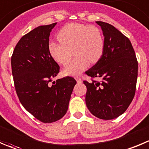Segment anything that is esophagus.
<instances>
[{
  "label": "esophagus",
  "mask_w": 149,
  "mask_h": 149,
  "mask_svg": "<svg viewBox=\"0 0 149 149\" xmlns=\"http://www.w3.org/2000/svg\"><path fill=\"white\" fill-rule=\"evenodd\" d=\"M74 78H75V80H77V83H81V82H82L81 77H80V76H76V77H74Z\"/></svg>",
  "instance_id": "esophagus-1"
}]
</instances>
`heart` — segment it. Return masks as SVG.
<instances>
[{
    "mask_svg": "<svg viewBox=\"0 0 149 149\" xmlns=\"http://www.w3.org/2000/svg\"><path fill=\"white\" fill-rule=\"evenodd\" d=\"M57 38L60 42L48 44V51L52 58L66 66L72 59V52L75 56L72 63L63 69L66 75H77L88 67L89 62L97 63L102 55L104 39L101 31L96 26L67 24L60 30Z\"/></svg>",
    "mask_w": 149,
    "mask_h": 149,
    "instance_id": "1",
    "label": "heart"
}]
</instances>
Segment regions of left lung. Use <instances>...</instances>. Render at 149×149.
Listing matches in <instances>:
<instances>
[{"mask_svg": "<svg viewBox=\"0 0 149 149\" xmlns=\"http://www.w3.org/2000/svg\"><path fill=\"white\" fill-rule=\"evenodd\" d=\"M96 22L103 31L104 49L100 60L86 72L91 77V82L83 81L87 88L86 103L93 116L110 120L123 114L134 98L138 63L127 36L110 24Z\"/></svg>", "mask_w": 149, "mask_h": 149, "instance_id": "obj_1", "label": "left lung"}]
</instances>
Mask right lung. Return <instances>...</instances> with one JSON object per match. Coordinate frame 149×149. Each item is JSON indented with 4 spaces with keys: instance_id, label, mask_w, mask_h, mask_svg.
Instances as JSON below:
<instances>
[{
    "instance_id": "add662e5",
    "label": "right lung",
    "mask_w": 149,
    "mask_h": 149,
    "mask_svg": "<svg viewBox=\"0 0 149 149\" xmlns=\"http://www.w3.org/2000/svg\"><path fill=\"white\" fill-rule=\"evenodd\" d=\"M57 22L41 25L24 35L12 56L15 90L25 110L43 123H52L66 113L74 87L72 77L50 82L60 66L48 51L49 36Z\"/></svg>"
}]
</instances>
